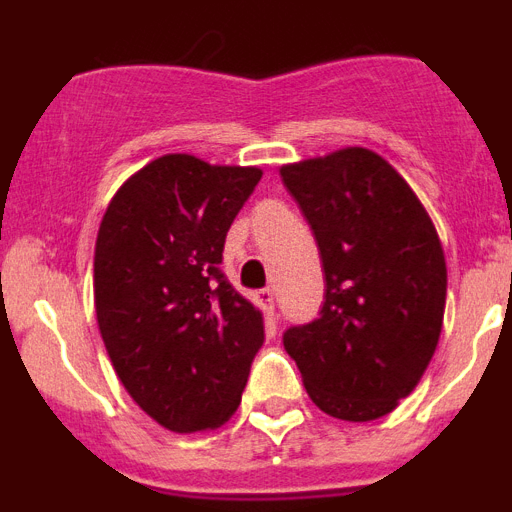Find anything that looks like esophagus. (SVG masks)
<instances>
[{"label": "esophagus", "instance_id": "obj_1", "mask_svg": "<svg viewBox=\"0 0 512 512\" xmlns=\"http://www.w3.org/2000/svg\"><path fill=\"white\" fill-rule=\"evenodd\" d=\"M256 300H259V305L264 307L266 315H274V289H261L259 295H256Z\"/></svg>", "mask_w": 512, "mask_h": 512}]
</instances>
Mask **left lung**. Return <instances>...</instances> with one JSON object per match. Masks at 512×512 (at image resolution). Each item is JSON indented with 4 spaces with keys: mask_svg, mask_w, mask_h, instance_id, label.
<instances>
[{
    "mask_svg": "<svg viewBox=\"0 0 512 512\" xmlns=\"http://www.w3.org/2000/svg\"><path fill=\"white\" fill-rule=\"evenodd\" d=\"M318 241L320 318L292 325L284 348L310 400L338 420L392 413L436 354L446 259L418 194L369 148H341L279 169Z\"/></svg>",
    "mask_w": 512,
    "mask_h": 512,
    "instance_id": "8db88e82",
    "label": "left lung"
}]
</instances>
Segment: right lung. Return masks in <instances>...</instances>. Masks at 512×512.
I'll list each match as a JSON object with an SVG mask.
<instances>
[{
	"mask_svg": "<svg viewBox=\"0 0 512 512\" xmlns=\"http://www.w3.org/2000/svg\"><path fill=\"white\" fill-rule=\"evenodd\" d=\"M256 166L166 153L115 192L94 246V310L122 387L174 433L212 431L241 405L264 343L261 310L220 271Z\"/></svg>",
	"mask_w": 512,
	"mask_h": 512,
	"instance_id": "add662e5",
	"label": "right lung"
}]
</instances>
